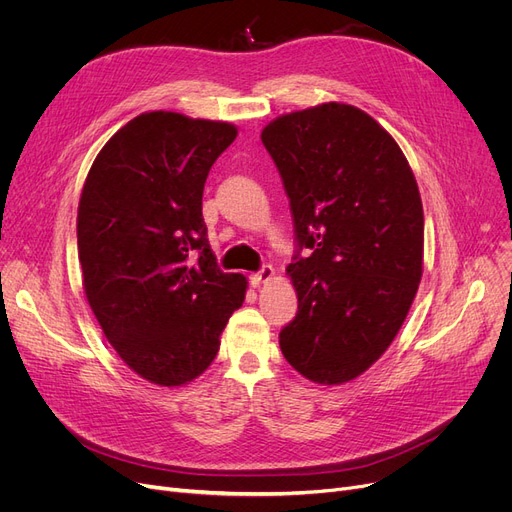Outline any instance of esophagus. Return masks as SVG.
Instances as JSON below:
<instances>
[{
    "instance_id": "1",
    "label": "esophagus",
    "mask_w": 512,
    "mask_h": 512,
    "mask_svg": "<svg viewBox=\"0 0 512 512\" xmlns=\"http://www.w3.org/2000/svg\"><path fill=\"white\" fill-rule=\"evenodd\" d=\"M274 267L272 265H263L259 272H253L251 276H249V282H251V286H261V284H265V282H270L272 278H274Z\"/></svg>"
}]
</instances>
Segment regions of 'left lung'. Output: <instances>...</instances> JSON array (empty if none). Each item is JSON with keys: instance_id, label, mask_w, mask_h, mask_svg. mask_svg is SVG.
Masks as SVG:
<instances>
[{"instance_id": "8db88e82", "label": "left lung", "mask_w": 512, "mask_h": 512, "mask_svg": "<svg viewBox=\"0 0 512 512\" xmlns=\"http://www.w3.org/2000/svg\"><path fill=\"white\" fill-rule=\"evenodd\" d=\"M261 141L299 247L286 270L299 311L280 332L282 355L315 384L351 382L386 353L421 282L417 180L396 141L355 105L280 116Z\"/></svg>"}]
</instances>
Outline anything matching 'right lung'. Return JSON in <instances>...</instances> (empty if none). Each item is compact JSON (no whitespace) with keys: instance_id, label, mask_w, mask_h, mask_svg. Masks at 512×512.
Instances as JSON below:
<instances>
[{"instance_id":"right-lung-1","label":"right lung","mask_w":512,"mask_h":512,"mask_svg":"<svg viewBox=\"0 0 512 512\" xmlns=\"http://www.w3.org/2000/svg\"><path fill=\"white\" fill-rule=\"evenodd\" d=\"M230 122L145 112L97 153L78 203L83 288L120 359L182 386L220 351L247 278L224 274L203 222V186L236 139Z\"/></svg>"}]
</instances>
